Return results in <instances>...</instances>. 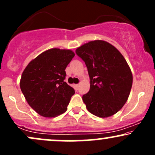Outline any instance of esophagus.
<instances>
[{
  "label": "esophagus",
  "instance_id": "34e87169",
  "mask_svg": "<svg viewBox=\"0 0 155 155\" xmlns=\"http://www.w3.org/2000/svg\"><path fill=\"white\" fill-rule=\"evenodd\" d=\"M75 87L78 89V88H79V84H75Z\"/></svg>",
  "mask_w": 155,
  "mask_h": 155
}]
</instances>
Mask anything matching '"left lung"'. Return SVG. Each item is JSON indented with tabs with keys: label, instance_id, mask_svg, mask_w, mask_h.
<instances>
[{
	"label": "left lung",
	"instance_id": "left-lung-1",
	"mask_svg": "<svg viewBox=\"0 0 155 155\" xmlns=\"http://www.w3.org/2000/svg\"><path fill=\"white\" fill-rule=\"evenodd\" d=\"M76 53L87 68L90 88L82 96L87 110L95 116H112L123 107L133 84L130 68L118 49L108 42L92 41Z\"/></svg>",
	"mask_w": 155,
	"mask_h": 155
}]
</instances>
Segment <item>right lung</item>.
<instances>
[{
    "mask_svg": "<svg viewBox=\"0 0 155 155\" xmlns=\"http://www.w3.org/2000/svg\"><path fill=\"white\" fill-rule=\"evenodd\" d=\"M74 56L68 49H49L30 62L23 71L21 90L41 116L54 117L66 111L75 90L64 81L65 70Z\"/></svg>",
    "mask_w": 155,
    "mask_h": 155,
    "instance_id": "1",
    "label": "right lung"
}]
</instances>
